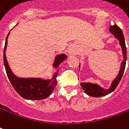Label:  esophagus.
I'll return each instance as SVG.
<instances>
[{
	"instance_id": "1",
	"label": "esophagus",
	"mask_w": 129,
	"mask_h": 129,
	"mask_svg": "<svg viewBox=\"0 0 129 129\" xmlns=\"http://www.w3.org/2000/svg\"><path fill=\"white\" fill-rule=\"evenodd\" d=\"M70 53H72V51H70Z\"/></svg>"
}]
</instances>
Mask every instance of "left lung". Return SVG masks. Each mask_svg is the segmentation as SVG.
Wrapping results in <instances>:
<instances>
[{
  "label": "left lung",
  "mask_w": 129,
  "mask_h": 129,
  "mask_svg": "<svg viewBox=\"0 0 129 129\" xmlns=\"http://www.w3.org/2000/svg\"><path fill=\"white\" fill-rule=\"evenodd\" d=\"M110 31L112 34L115 36L120 41V45L122 49V53H123L124 60L121 63V68L120 70L119 74L117 76L114 80H113L112 85L108 89H104L101 86H98L96 84H91V83H86V82H82L80 85L82 86V89L89 96L94 97H103L105 95H107L114 91V89L116 88L118 84H119L120 81L121 80L122 77L123 76L124 69H125L126 61V48L125 41L124 38L123 33L122 29L120 28L116 24L113 25H110Z\"/></svg>",
  "instance_id": "8db88e82"
}]
</instances>
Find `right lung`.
Returning a JSON list of instances; mask_svg holds the SVG:
<instances>
[{
  "label": "right lung",
  "instance_id": "1",
  "mask_svg": "<svg viewBox=\"0 0 129 129\" xmlns=\"http://www.w3.org/2000/svg\"><path fill=\"white\" fill-rule=\"evenodd\" d=\"M9 35V33L6 38L5 45L4 47V65L8 78L14 89L21 97L26 100H41L48 97L57 85L56 78L57 76L59 70H57L51 79L47 80H43L41 78H20L16 77L11 70L6 58L5 52ZM66 59V55L65 54L56 56L53 66L57 68Z\"/></svg>",
  "mask_w": 129,
  "mask_h": 129
}]
</instances>
